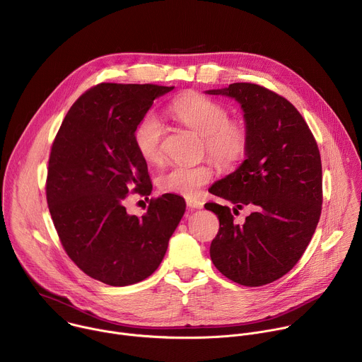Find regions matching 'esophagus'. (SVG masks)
I'll use <instances>...</instances> for the list:
<instances>
[{
  "label": "esophagus",
  "instance_id": "obj_1",
  "mask_svg": "<svg viewBox=\"0 0 362 362\" xmlns=\"http://www.w3.org/2000/svg\"><path fill=\"white\" fill-rule=\"evenodd\" d=\"M186 204L189 206V209H200V208H203V203L199 199H194V197H186Z\"/></svg>",
  "mask_w": 362,
  "mask_h": 362
}]
</instances>
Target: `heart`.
I'll list each match as a JSON object with an SVG mask.
<instances>
[{
  "label": "heart",
  "mask_w": 362,
  "mask_h": 362,
  "mask_svg": "<svg viewBox=\"0 0 362 362\" xmlns=\"http://www.w3.org/2000/svg\"><path fill=\"white\" fill-rule=\"evenodd\" d=\"M168 112L180 124L202 134L203 151H208L219 168L232 169L246 156L250 141L247 124L242 119H230L221 101L200 93H187L175 98ZM163 136L165 130L156 115L146 113L139 119L132 139L144 162L154 165L162 160ZM212 177L214 168L209 162L177 165L159 173L156 185L160 192L190 197Z\"/></svg>",
  "instance_id": "b5f03b06"
}]
</instances>
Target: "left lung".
Wrapping results in <instances>:
<instances>
[{"instance_id": "1", "label": "left lung", "mask_w": 362, "mask_h": 362, "mask_svg": "<svg viewBox=\"0 0 362 362\" xmlns=\"http://www.w3.org/2000/svg\"><path fill=\"white\" fill-rule=\"evenodd\" d=\"M236 98L250 141L246 160L209 192L249 206L243 225L233 223L228 206L206 203L219 232L211 245L216 269L243 286H262L288 274L300 259L322 211V165L317 140L291 101L252 83L209 90Z\"/></svg>"}]
</instances>
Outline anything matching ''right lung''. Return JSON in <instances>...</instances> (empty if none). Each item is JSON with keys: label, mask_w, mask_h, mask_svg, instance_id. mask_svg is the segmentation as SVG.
I'll use <instances>...</instances> for the list:
<instances>
[{"label": "right lung", "mask_w": 362, "mask_h": 362, "mask_svg": "<svg viewBox=\"0 0 362 362\" xmlns=\"http://www.w3.org/2000/svg\"><path fill=\"white\" fill-rule=\"evenodd\" d=\"M173 87L100 83L67 112L51 146L45 194L70 259L90 278L112 286L137 284L160 265L185 199H150L143 216L129 215V194L148 196L151 180L132 133L153 100Z\"/></svg>", "instance_id": "obj_1"}]
</instances>
